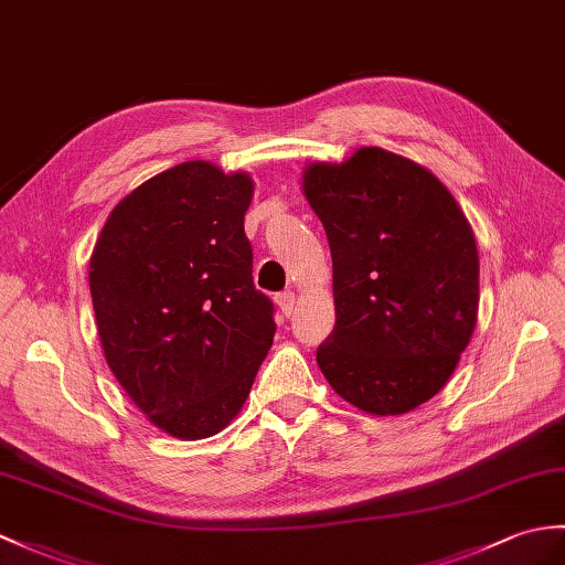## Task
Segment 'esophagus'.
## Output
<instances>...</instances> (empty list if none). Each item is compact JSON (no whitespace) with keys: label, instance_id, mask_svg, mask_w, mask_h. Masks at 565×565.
<instances>
[{"label":"esophagus","instance_id":"obj_1","mask_svg":"<svg viewBox=\"0 0 565 565\" xmlns=\"http://www.w3.org/2000/svg\"><path fill=\"white\" fill-rule=\"evenodd\" d=\"M277 306L281 308V312L286 315V318H291V312L296 308V294L294 291H284L277 296Z\"/></svg>","mask_w":565,"mask_h":565}]
</instances>
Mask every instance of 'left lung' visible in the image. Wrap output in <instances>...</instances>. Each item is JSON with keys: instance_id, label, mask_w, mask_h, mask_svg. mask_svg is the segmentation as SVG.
Returning <instances> with one entry per match:
<instances>
[{"instance_id": "obj_1", "label": "left lung", "mask_w": 565, "mask_h": 565, "mask_svg": "<svg viewBox=\"0 0 565 565\" xmlns=\"http://www.w3.org/2000/svg\"><path fill=\"white\" fill-rule=\"evenodd\" d=\"M303 194L332 253L337 322L318 347L322 375L365 414L416 409L475 334V231L428 168L377 147L310 163Z\"/></svg>"}]
</instances>
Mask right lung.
<instances>
[{
	"instance_id": "right-lung-1",
	"label": "right lung",
	"mask_w": 565,
	"mask_h": 565,
	"mask_svg": "<svg viewBox=\"0 0 565 565\" xmlns=\"http://www.w3.org/2000/svg\"><path fill=\"white\" fill-rule=\"evenodd\" d=\"M255 182L185 161L117 204L88 267L100 347L149 422L180 440L226 428L271 349L274 306L253 284Z\"/></svg>"
}]
</instances>
